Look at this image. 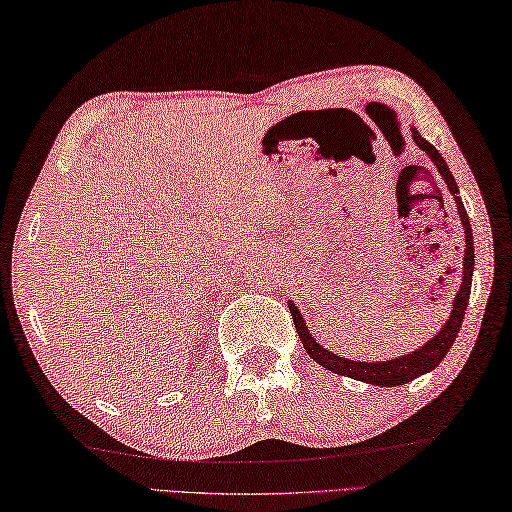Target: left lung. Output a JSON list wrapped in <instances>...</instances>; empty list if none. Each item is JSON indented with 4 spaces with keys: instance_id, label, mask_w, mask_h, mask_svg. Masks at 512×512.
Returning <instances> with one entry per match:
<instances>
[{
    "instance_id": "left-lung-1",
    "label": "left lung",
    "mask_w": 512,
    "mask_h": 512,
    "mask_svg": "<svg viewBox=\"0 0 512 512\" xmlns=\"http://www.w3.org/2000/svg\"><path fill=\"white\" fill-rule=\"evenodd\" d=\"M413 141L420 145V148L431 156V161L435 163V168L440 170L444 183L448 185V190H451L455 203H457V212H460L462 218V225H464V234H466V249H464V274H462V285L460 291H457V296L453 300V311L451 316H448L446 325L440 329L437 336H433L429 342L420 347L417 351L406 353L402 358H395V360H387V362H356V360H347V358H340L336 353H331L327 349H322L320 344L311 338V333L305 325V320H302L300 311L296 309L294 302H289V311H291V318H294V325L298 331V338L302 340V347L307 349V353L311 358H314L322 367L338 373V375H347V378L353 380H360V382H369V384H378V387H398V384H406L415 380L417 375H424L433 371L437 364H440L448 349L453 347V342L457 338V333H460V327L464 322V314H466V307H468V296H471V283H473V267H475V252H473V232H471V221H468L466 210H464V203L462 198L457 196L460 190H457V183L453 179L451 170H448V165L444 161V156L437 152L433 145L422 139L417 130H413Z\"/></svg>"
}]
</instances>
